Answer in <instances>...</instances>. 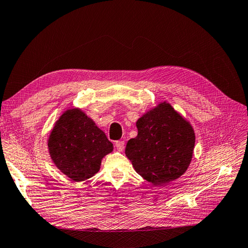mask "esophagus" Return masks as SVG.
<instances>
[{"label": "esophagus", "mask_w": 248, "mask_h": 248, "mask_svg": "<svg viewBox=\"0 0 248 248\" xmlns=\"http://www.w3.org/2000/svg\"><path fill=\"white\" fill-rule=\"evenodd\" d=\"M115 146H116V148H117L118 151L122 152V151H123V149H124V141H123V140H119V141H116Z\"/></svg>", "instance_id": "1"}]
</instances>
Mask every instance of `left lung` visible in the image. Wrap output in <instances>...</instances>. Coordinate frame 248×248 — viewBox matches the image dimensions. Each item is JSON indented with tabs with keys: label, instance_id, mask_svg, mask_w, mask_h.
<instances>
[{
	"label": "left lung",
	"instance_id": "1",
	"mask_svg": "<svg viewBox=\"0 0 248 248\" xmlns=\"http://www.w3.org/2000/svg\"><path fill=\"white\" fill-rule=\"evenodd\" d=\"M138 136L125 154L140 176L155 186L184 175L190 166L196 133L190 122L167 101L157 103L138 120Z\"/></svg>",
	"mask_w": 248,
	"mask_h": 248
}]
</instances>
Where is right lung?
Wrapping results in <instances>:
<instances>
[{
    "instance_id": "add662e5",
    "label": "right lung",
    "mask_w": 248,
    "mask_h": 248,
    "mask_svg": "<svg viewBox=\"0 0 248 248\" xmlns=\"http://www.w3.org/2000/svg\"><path fill=\"white\" fill-rule=\"evenodd\" d=\"M47 148L55 166L76 182L97 174L103 157L114 150L106 133L79 108L66 109L59 117Z\"/></svg>"
}]
</instances>
